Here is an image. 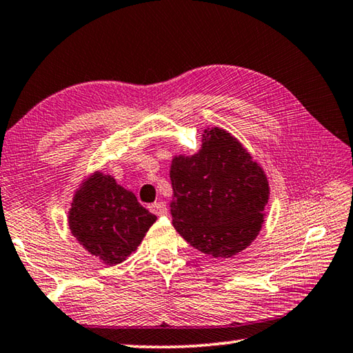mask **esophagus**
Listing matches in <instances>:
<instances>
[{
	"label": "esophagus",
	"mask_w": 353,
	"mask_h": 353,
	"mask_svg": "<svg viewBox=\"0 0 353 353\" xmlns=\"http://www.w3.org/2000/svg\"><path fill=\"white\" fill-rule=\"evenodd\" d=\"M150 210L153 211L156 216H165V214L168 212V210H167V205H165L163 202H154L153 205L150 206Z\"/></svg>",
	"instance_id": "esophagus-1"
}]
</instances>
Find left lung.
<instances>
[{
  "instance_id": "1",
  "label": "left lung",
  "mask_w": 353,
  "mask_h": 353,
  "mask_svg": "<svg viewBox=\"0 0 353 353\" xmlns=\"http://www.w3.org/2000/svg\"><path fill=\"white\" fill-rule=\"evenodd\" d=\"M170 177L172 226L196 250L230 259L259 236L268 177L226 130L205 128L199 153L172 157Z\"/></svg>"
}]
</instances>
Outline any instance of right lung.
<instances>
[{
  "mask_svg": "<svg viewBox=\"0 0 353 353\" xmlns=\"http://www.w3.org/2000/svg\"><path fill=\"white\" fill-rule=\"evenodd\" d=\"M156 216L110 174L94 171L76 190L68 226L73 237L105 265H119L137 250Z\"/></svg>",
  "mask_w": 353,
  "mask_h": 353,
  "instance_id": "obj_1",
  "label": "right lung"
}]
</instances>
